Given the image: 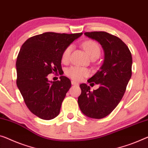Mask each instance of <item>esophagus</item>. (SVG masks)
Returning a JSON list of instances; mask_svg holds the SVG:
<instances>
[{
  "instance_id": "1",
  "label": "esophagus",
  "mask_w": 148,
  "mask_h": 148,
  "mask_svg": "<svg viewBox=\"0 0 148 148\" xmlns=\"http://www.w3.org/2000/svg\"><path fill=\"white\" fill-rule=\"evenodd\" d=\"M71 84L72 85H78L79 83H77V82H75V81H71Z\"/></svg>"
}]
</instances>
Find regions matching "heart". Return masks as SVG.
I'll use <instances>...</instances> for the list:
<instances>
[{"instance_id": "1", "label": "heart", "mask_w": 148, "mask_h": 148, "mask_svg": "<svg viewBox=\"0 0 148 148\" xmlns=\"http://www.w3.org/2000/svg\"><path fill=\"white\" fill-rule=\"evenodd\" d=\"M83 47L87 55L92 58L93 56H99L101 53V49L97 42L92 40L86 41L83 44ZM72 45L68 46L63 50L61 55V60L63 62L67 63L69 60L70 55L72 51ZM67 75L74 81H81L84 77H87L90 72L87 69L79 66H72L67 69L65 71Z\"/></svg>"}]
</instances>
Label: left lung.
I'll use <instances>...</instances> for the list:
<instances>
[{"mask_svg": "<svg viewBox=\"0 0 148 148\" xmlns=\"http://www.w3.org/2000/svg\"><path fill=\"white\" fill-rule=\"evenodd\" d=\"M84 34L101 45L104 57L103 65L87 81L99 85V88L90 91L87 84H81L78 104L85 116L101 119L112 112L123 97L132 76V58L128 46L116 36L105 32Z\"/></svg>", "mask_w": 148, "mask_h": 148, "instance_id": "left-lung-1", "label": "left lung"}]
</instances>
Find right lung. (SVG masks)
<instances>
[{
	"label": "right lung",
	"instance_id": "right-lung-1",
	"mask_svg": "<svg viewBox=\"0 0 148 148\" xmlns=\"http://www.w3.org/2000/svg\"><path fill=\"white\" fill-rule=\"evenodd\" d=\"M83 33L45 32L29 38L18 56L16 84L27 107L43 120H51L60 112L61 103L71 87L69 79L51 81L47 75L61 70L64 49Z\"/></svg>",
	"mask_w": 148,
	"mask_h": 148
}]
</instances>
